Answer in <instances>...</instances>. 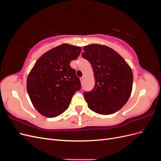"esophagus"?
Here are the masks:
<instances>
[{
	"instance_id": "esophagus-1",
	"label": "esophagus",
	"mask_w": 161,
	"mask_h": 161,
	"mask_svg": "<svg viewBox=\"0 0 161 161\" xmlns=\"http://www.w3.org/2000/svg\"><path fill=\"white\" fill-rule=\"evenodd\" d=\"M80 80L81 83H82V82H83V81H84V77H81L80 79Z\"/></svg>"
}]
</instances>
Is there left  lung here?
Here are the masks:
<instances>
[{
    "label": "left lung",
    "mask_w": 161,
    "mask_h": 161,
    "mask_svg": "<svg viewBox=\"0 0 161 161\" xmlns=\"http://www.w3.org/2000/svg\"><path fill=\"white\" fill-rule=\"evenodd\" d=\"M82 56L92 65L95 85L85 92L89 108L101 115L113 114L128 101L133 85L130 66L118 52L104 45L84 46Z\"/></svg>",
    "instance_id": "obj_1"
}]
</instances>
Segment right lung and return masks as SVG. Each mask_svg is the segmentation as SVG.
<instances>
[{"mask_svg": "<svg viewBox=\"0 0 161 161\" xmlns=\"http://www.w3.org/2000/svg\"><path fill=\"white\" fill-rule=\"evenodd\" d=\"M82 49L68 43L52 48L39 58L27 79V90L39 113L47 118L60 115L69 108L72 96L81 88L70 63Z\"/></svg>", "mask_w": 161, "mask_h": 161, "instance_id": "1", "label": "right lung"}]
</instances>
